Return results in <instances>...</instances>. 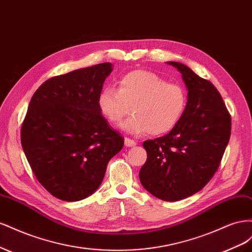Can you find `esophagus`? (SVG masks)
<instances>
[{"instance_id": "obj_1", "label": "esophagus", "mask_w": 252, "mask_h": 252, "mask_svg": "<svg viewBox=\"0 0 252 252\" xmlns=\"http://www.w3.org/2000/svg\"><path fill=\"white\" fill-rule=\"evenodd\" d=\"M124 143H125V146L126 147H133V146H135V145H136L135 141L129 139V138H125Z\"/></svg>"}]
</instances>
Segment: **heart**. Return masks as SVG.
Returning a JSON list of instances; mask_svg holds the SVG:
<instances>
[{
	"label": "heart",
	"mask_w": 252,
	"mask_h": 252,
	"mask_svg": "<svg viewBox=\"0 0 252 252\" xmlns=\"http://www.w3.org/2000/svg\"><path fill=\"white\" fill-rule=\"evenodd\" d=\"M186 105L184 88L146 70L126 73L120 80L118 90L105 87L97 97L98 109L112 125H119L133 112L121 125L123 130L133 135L147 131L151 135H161L170 131L181 120Z\"/></svg>",
	"instance_id": "obj_1"
}]
</instances>
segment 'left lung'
I'll use <instances>...</instances> for the list:
<instances>
[{
    "label": "left lung",
    "instance_id": "left-lung-1",
    "mask_svg": "<svg viewBox=\"0 0 252 252\" xmlns=\"http://www.w3.org/2000/svg\"><path fill=\"white\" fill-rule=\"evenodd\" d=\"M167 64L182 73L186 109L169 133L143 143L147 159L139 177L152 195L174 202L200 191L215 175L230 139L231 118L211 82L184 64Z\"/></svg>",
    "mask_w": 252,
    "mask_h": 252
}]
</instances>
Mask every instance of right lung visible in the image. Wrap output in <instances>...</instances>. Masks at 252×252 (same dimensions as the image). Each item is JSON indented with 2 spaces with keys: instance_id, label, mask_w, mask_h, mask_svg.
Segmentation results:
<instances>
[{
  "instance_id": "right-lung-1",
  "label": "right lung",
  "mask_w": 252,
  "mask_h": 252,
  "mask_svg": "<svg viewBox=\"0 0 252 252\" xmlns=\"http://www.w3.org/2000/svg\"><path fill=\"white\" fill-rule=\"evenodd\" d=\"M111 63L53 77L30 100L21 129L27 161L42 186L66 202L81 201L100 187L107 164L123 148L97 106Z\"/></svg>"
}]
</instances>
